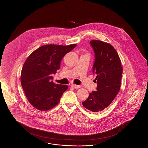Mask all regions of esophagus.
Masks as SVG:
<instances>
[{
    "label": "esophagus",
    "mask_w": 148,
    "mask_h": 148,
    "mask_svg": "<svg viewBox=\"0 0 148 148\" xmlns=\"http://www.w3.org/2000/svg\"><path fill=\"white\" fill-rule=\"evenodd\" d=\"M71 86H72L73 88H75V89H77V88H80V86L76 85H74V84H72Z\"/></svg>",
    "instance_id": "34e87169"
}]
</instances>
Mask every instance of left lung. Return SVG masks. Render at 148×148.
<instances>
[{
  "mask_svg": "<svg viewBox=\"0 0 148 148\" xmlns=\"http://www.w3.org/2000/svg\"><path fill=\"white\" fill-rule=\"evenodd\" d=\"M95 60L93 73L97 75V91L90 93L83 106L92 112L101 111L108 108L118 93L123 68L116 50L110 44L98 40H90Z\"/></svg>",
  "mask_w": 148,
  "mask_h": 148,
  "instance_id": "left-lung-1",
  "label": "left lung"
}]
</instances>
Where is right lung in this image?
<instances>
[{
  "instance_id": "add662e5",
  "label": "right lung",
  "mask_w": 148,
  "mask_h": 148,
  "mask_svg": "<svg viewBox=\"0 0 148 148\" xmlns=\"http://www.w3.org/2000/svg\"><path fill=\"white\" fill-rule=\"evenodd\" d=\"M76 46V44L45 45L26 60L21 72V84L28 101L34 108L47 111L60 102L68 87L54 84L51 75L60 69L64 55Z\"/></svg>"
}]
</instances>
